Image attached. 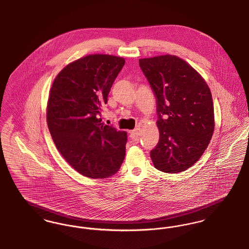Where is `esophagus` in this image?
Listing matches in <instances>:
<instances>
[{"label": "esophagus", "mask_w": 249, "mask_h": 249, "mask_svg": "<svg viewBox=\"0 0 249 249\" xmlns=\"http://www.w3.org/2000/svg\"><path fill=\"white\" fill-rule=\"evenodd\" d=\"M130 136L133 139L138 138L140 136V128H136L134 130L130 131Z\"/></svg>", "instance_id": "esophagus-1"}]
</instances>
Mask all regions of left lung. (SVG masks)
<instances>
[{
	"label": "left lung",
	"mask_w": 249,
	"mask_h": 249,
	"mask_svg": "<svg viewBox=\"0 0 249 249\" xmlns=\"http://www.w3.org/2000/svg\"><path fill=\"white\" fill-rule=\"evenodd\" d=\"M157 97L159 142L150 153L167 173L189 169L208 147L214 129L212 93L200 74L175 55L140 59Z\"/></svg>",
	"instance_id": "obj_1"
}]
</instances>
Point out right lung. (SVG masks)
<instances>
[{
  "instance_id": "add662e5",
  "label": "right lung",
  "mask_w": 249,
  "mask_h": 249,
  "mask_svg": "<svg viewBox=\"0 0 249 249\" xmlns=\"http://www.w3.org/2000/svg\"><path fill=\"white\" fill-rule=\"evenodd\" d=\"M124 58L91 54L63 68L53 81L47 123L56 148L83 176L114 175L125 156L127 134L101 123V106L122 70Z\"/></svg>"
}]
</instances>
